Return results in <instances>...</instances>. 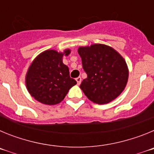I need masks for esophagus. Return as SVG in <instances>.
<instances>
[{"label":"esophagus","instance_id":"esophagus-1","mask_svg":"<svg viewBox=\"0 0 154 154\" xmlns=\"http://www.w3.org/2000/svg\"><path fill=\"white\" fill-rule=\"evenodd\" d=\"M75 80H76V82H77V84H78V85H80V83H81V82H82L81 77H78V78H76Z\"/></svg>","mask_w":154,"mask_h":154}]
</instances>
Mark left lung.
<instances>
[{
    "label": "left lung",
    "mask_w": 154,
    "mask_h": 154,
    "mask_svg": "<svg viewBox=\"0 0 154 154\" xmlns=\"http://www.w3.org/2000/svg\"><path fill=\"white\" fill-rule=\"evenodd\" d=\"M87 78L80 88L87 98L98 104L109 103L124 90L129 70L124 58L112 48L103 44L79 47Z\"/></svg>",
    "instance_id": "left-lung-1"
}]
</instances>
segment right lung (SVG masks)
<instances>
[{"label":"right lung","mask_w":154,"mask_h":154,"mask_svg":"<svg viewBox=\"0 0 154 154\" xmlns=\"http://www.w3.org/2000/svg\"><path fill=\"white\" fill-rule=\"evenodd\" d=\"M70 51L46 50L34 59L27 72L25 83L37 101L45 105L58 104L76 85L75 80L70 77L69 67L62 62L63 55H69Z\"/></svg>","instance_id":"right-lung-1"}]
</instances>
